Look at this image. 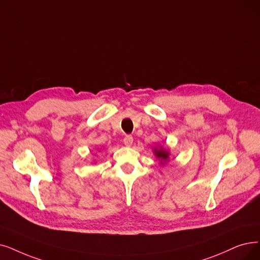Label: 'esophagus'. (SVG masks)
Instances as JSON below:
<instances>
[{"label": "esophagus", "instance_id": "34e87169", "mask_svg": "<svg viewBox=\"0 0 260 260\" xmlns=\"http://www.w3.org/2000/svg\"><path fill=\"white\" fill-rule=\"evenodd\" d=\"M132 143H133V138H132V136H126L123 138V144L126 145L127 147H130L131 145H132Z\"/></svg>", "mask_w": 260, "mask_h": 260}]
</instances>
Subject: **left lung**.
I'll use <instances>...</instances> for the list:
<instances>
[{"label": "left lung", "mask_w": 260, "mask_h": 260, "mask_svg": "<svg viewBox=\"0 0 260 260\" xmlns=\"http://www.w3.org/2000/svg\"><path fill=\"white\" fill-rule=\"evenodd\" d=\"M153 152L155 154V157H157L161 163H165L166 161H169V157H170V152L162 148V147H155L153 149Z\"/></svg>", "instance_id": "left-lung-1"}]
</instances>
